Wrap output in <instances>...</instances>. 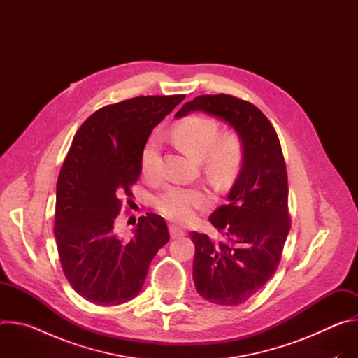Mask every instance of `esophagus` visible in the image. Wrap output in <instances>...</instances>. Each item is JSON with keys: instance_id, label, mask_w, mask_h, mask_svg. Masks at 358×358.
<instances>
[{"instance_id": "34e87169", "label": "esophagus", "mask_w": 358, "mask_h": 358, "mask_svg": "<svg viewBox=\"0 0 358 358\" xmlns=\"http://www.w3.org/2000/svg\"><path fill=\"white\" fill-rule=\"evenodd\" d=\"M169 231H170V236H171L173 239L180 238V236L184 235V231L180 229L178 227H176V225H170V227H169Z\"/></svg>"}]
</instances>
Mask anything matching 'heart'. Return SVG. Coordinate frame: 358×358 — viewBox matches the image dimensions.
I'll use <instances>...</instances> for the list:
<instances>
[{"label": "heart", "mask_w": 358, "mask_h": 358, "mask_svg": "<svg viewBox=\"0 0 358 358\" xmlns=\"http://www.w3.org/2000/svg\"><path fill=\"white\" fill-rule=\"evenodd\" d=\"M174 138L189 156L202 160L203 169L218 184H228L241 167L243 148L238 136L220 137V124L203 116H191L174 127ZM160 138L151 136L141 152V173L147 180L159 177ZM211 192L203 187L170 185L156 198L157 211L177 224H188L198 210L210 207Z\"/></svg>", "instance_id": "obj_1"}]
</instances>
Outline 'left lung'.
I'll use <instances>...</instances> for the list:
<instances>
[{
    "instance_id": "1",
    "label": "left lung",
    "mask_w": 358,
    "mask_h": 358,
    "mask_svg": "<svg viewBox=\"0 0 358 358\" xmlns=\"http://www.w3.org/2000/svg\"><path fill=\"white\" fill-rule=\"evenodd\" d=\"M195 110L229 123L243 148L228 202L210 217L221 241L189 234L196 292L211 303L238 306L266 285L280 262L290 229L286 164L272 123L249 101L224 93L202 94L187 101L176 117Z\"/></svg>"
}]
</instances>
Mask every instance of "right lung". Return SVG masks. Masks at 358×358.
Here are the masks:
<instances>
[{"instance_id": "1", "label": "right lung", "mask_w": 358, "mask_h": 358, "mask_svg": "<svg viewBox=\"0 0 358 358\" xmlns=\"http://www.w3.org/2000/svg\"><path fill=\"white\" fill-rule=\"evenodd\" d=\"M185 94L138 96L96 110L76 131L57 184L55 238L62 271L83 299L116 306L134 299L169 239L164 218L140 217L134 236L115 232L122 201L141 173L150 133Z\"/></svg>"}]
</instances>
